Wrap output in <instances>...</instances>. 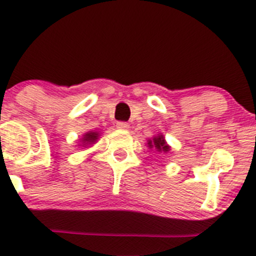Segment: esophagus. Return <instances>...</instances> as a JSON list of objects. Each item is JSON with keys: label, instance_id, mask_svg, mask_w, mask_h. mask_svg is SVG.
I'll use <instances>...</instances> for the list:
<instances>
[{"label": "esophagus", "instance_id": "34e87169", "mask_svg": "<svg viewBox=\"0 0 256 256\" xmlns=\"http://www.w3.org/2000/svg\"><path fill=\"white\" fill-rule=\"evenodd\" d=\"M116 126H118V128H120V130H128V128H130V125H128V122H125V121H118V122L116 124Z\"/></svg>", "mask_w": 256, "mask_h": 256}]
</instances>
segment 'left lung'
Returning <instances> with one entry per match:
<instances>
[{
	"mask_svg": "<svg viewBox=\"0 0 256 256\" xmlns=\"http://www.w3.org/2000/svg\"><path fill=\"white\" fill-rule=\"evenodd\" d=\"M147 144H148L150 148L154 147V148H156L158 152H162V151L167 152V151H170V146L166 144V140H164V138L162 135L156 136V138H154V140H152V141L150 140Z\"/></svg>",
	"mask_w": 256,
	"mask_h": 256,
	"instance_id": "obj_1",
	"label": "left lung"
}]
</instances>
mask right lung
<instances>
[{"label":"right lung","mask_w":256,"mask_h":256,"mask_svg":"<svg viewBox=\"0 0 256 256\" xmlns=\"http://www.w3.org/2000/svg\"><path fill=\"white\" fill-rule=\"evenodd\" d=\"M96 138H98V134L96 132H86L84 135V138H82V141H84V142L92 144L95 140H96Z\"/></svg>","instance_id":"obj_1"}]
</instances>
